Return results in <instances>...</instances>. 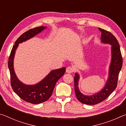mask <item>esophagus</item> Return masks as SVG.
<instances>
[{
  "instance_id": "1",
  "label": "esophagus",
  "mask_w": 126,
  "mask_h": 126,
  "mask_svg": "<svg viewBox=\"0 0 126 126\" xmlns=\"http://www.w3.org/2000/svg\"><path fill=\"white\" fill-rule=\"evenodd\" d=\"M74 71V68L72 67H68L67 68V69H66V72H67V73H73Z\"/></svg>"
}]
</instances>
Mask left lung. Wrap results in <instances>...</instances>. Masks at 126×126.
Segmentation results:
<instances>
[{"instance_id": "1", "label": "left lung", "mask_w": 126, "mask_h": 126, "mask_svg": "<svg viewBox=\"0 0 126 126\" xmlns=\"http://www.w3.org/2000/svg\"><path fill=\"white\" fill-rule=\"evenodd\" d=\"M101 32V43L111 46V60L109 67L108 77L103 88L98 92L94 94L85 95L80 92L78 84L79 75L75 73L74 78V90L76 95L79 101L81 103L94 105L100 103L109 97L117 87L118 75L122 67V57L121 53L120 47L116 37L110 32L101 28H98Z\"/></svg>"}]
</instances>
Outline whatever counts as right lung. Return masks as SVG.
I'll return each mask as SVG.
<instances>
[{
    "instance_id": "right-lung-1",
    "label": "right lung",
    "mask_w": 126,
    "mask_h": 126,
    "mask_svg": "<svg viewBox=\"0 0 126 126\" xmlns=\"http://www.w3.org/2000/svg\"><path fill=\"white\" fill-rule=\"evenodd\" d=\"M46 28V27L43 26L37 27L30 29L21 35L13 47L8 61V67L13 89L20 98L32 104H39L47 101L52 94L57 82L64 75L65 72V67L52 70L41 81L32 85L23 83L19 80L15 73L14 59L19 44L33 38Z\"/></svg>"
}]
</instances>
